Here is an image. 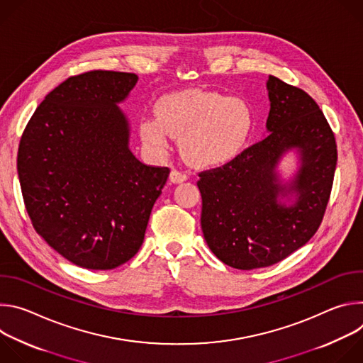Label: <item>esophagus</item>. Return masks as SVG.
<instances>
[{
	"instance_id": "34e87169",
	"label": "esophagus",
	"mask_w": 363,
	"mask_h": 363,
	"mask_svg": "<svg viewBox=\"0 0 363 363\" xmlns=\"http://www.w3.org/2000/svg\"><path fill=\"white\" fill-rule=\"evenodd\" d=\"M186 179H188L186 174H185V172H181V171H178V169H172L171 174H169V181H171L172 184H182V182H185Z\"/></svg>"
}]
</instances>
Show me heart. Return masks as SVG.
<instances>
[{"mask_svg": "<svg viewBox=\"0 0 363 363\" xmlns=\"http://www.w3.org/2000/svg\"><path fill=\"white\" fill-rule=\"evenodd\" d=\"M138 126L142 142L152 152H167L169 138H179L189 164L218 167L245 146L254 115L244 99L185 90L162 96L155 105V115L142 116Z\"/></svg>", "mask_w": 363, "mask_h": 363, "instance_id": "b5f03b06", "label": "heart"}]
</instances>
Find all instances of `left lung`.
Instances as JSON below:
<instances>
[{"instance_id":"1","label":"left lung","mask_w":363,"mask_h":363,"mask_svg":"<svg viewBox=\"0 0 363 363\" xmlns=\"http://www.w3.org/2000/svg\"><path fill=\"white\" fill-rule=\"evenodd\" d=\"M267 136L223 168L199 174L201 228L210 250L238 270L273 266L312 238L325 214L337 161L335 135L301 89L266 83ZM293 154L291 174L279 169Z\"/></svg>"}]
</instances>
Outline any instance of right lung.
<instances>
[{
    "label": "right lung",
    "mask_w": 363,
    "mask_h": 363,
    "mask_svg": "<svg viewBox=\"0 0 363 363\" xmlns=\"http://www.w3.org/2000/svg\"><path fill=\"white\" fill-rule=\"evenodd\" d=\"M133 73L94 70L51 90L20 140L17 171L27 213L70 263L112 270L139 251L169 169L142 164L119 108Z\"/></svg>",
    "instance_id": "right-lung-1"
}]
</instances>
